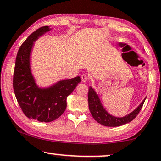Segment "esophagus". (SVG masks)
I'll return each mask as SVG.
<instances>
[{"mask_svg": "<svg viewBox=\"0 0 161 161\" xmlns=\"http://www.w3.org/2000/svg\"><path fill=\"white\" fill-rule=\"evenodd\" d=\"M81 81H83V82H85V81H87L88 77L87 76V75H85V74H83V75L81 76Z\"/></svg>", "mask_w": 161, "mask_h": 161, "instance_id": "1", "label": "esophagus"}]
</instances>
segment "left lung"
I'll list each match as a JSON object with an SVG mask.
<instances>
[{
    "label": "left lung",
    "instance_id": "obj_1",
    "mask_svg": "<svg viewBox=\"0 0 161 161\" xmlns=\"http://www.w3.org/2000/svg\"><path fill=\"white\" fill-rule=\"evenodd\" d=\"M145 99L146 98L133 112L124 117H117L110 114L104 108L100 98H99L98 95L96 93L93 88L90 87L89 91H88V106H89V109L92 117L98 123L108 127L120 126L132 121L139 113L144 101H145Z\"/></svg>",
    "mask_w": 161,
    "mask_h": 161
}]
</instances>
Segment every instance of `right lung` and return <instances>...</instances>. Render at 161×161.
Segmentation results:
<instances>
[{
    "mask_svg": "<svg viewBox=\"0 0 161 161\" xmlns=\"http://www.w3.org/2000/svg\"><path fill=\"white\" fill-rule=\"evenodd\" d=\"M52 29L44 26L27 38L16 58L13 87L16 98L26 117L49 123L60 117L66 108L67 97L81 81L80 76L60 80L49 87H39L31 68V55L34 42Z\"/></svg>",
    "mask_w": 161,
    "mask_h": 161,
    "instance_id": "1",
    "label": "right lung"
}]
</instances>
